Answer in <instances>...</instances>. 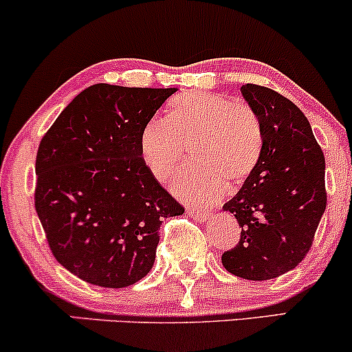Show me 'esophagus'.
<instances>
[{"mask_svg": "<svg viewBox=\"0 0 352 352\" xmlns=\"http://www.w3.org/2000/svg\"><path fill=\"white\" fill-rule=\"evenodd\" d=\"M188 215L192 218H197V220H200V221H207L213 217L212 213H208V212H195V210H190Z\"/></svg>", "mask_w": 352, "mask_h": 352, "instance_id": "esophagus-1", "label": "esophagus"}]
</instances>
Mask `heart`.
Segmentation results:
<instances>
[{
  "label": "heart",
  "instance_id": "heart-1",
  "mask_svg": "<svg viewBox=\"0 0 352 352\" xmlns=\"http://www.w3.org/2000/svg\"><path fill=\"white\" fill-rule=\"evenodd\" d=\"M195 140L170 188L192 205L215 204L227 192V179L241 182L256 167L261 125L248 104L223 94L188 91L168 106L167 119L153 117L140 134V157L157 180L170 175L182 157V144Z\"/></svg>",
  "mask_w": 352,
  "mask_h": 352
}]
</instances>
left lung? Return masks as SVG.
I'll list each match as a JSON object with an SVG mask.
<instances>
[{
	"mask_svg": "<svg viewBox=\"0 0 352 352\" xmlns=\"http://www.w3.org/2000/svg\"><path fill=\"white\" fill-rule=\"evenodd\" d=\"M240 91L260 120L261 152L243 187L223 205L241 236L221 263L243 280L265 281L296 268L313 245L326 210L324 155L292 100L256 84Z\"/></svg>",
	"mask_w": 352,
	"mask_h": 352,
	"instance_id": "1",
	"label": "left lung"
}]
</instances>
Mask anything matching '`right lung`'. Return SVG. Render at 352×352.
<instances>
[{"label": "right lung", "instance_id": "add662e5", "mask_svg": "<svg viewBox=\"0 0 352 352\" xmlns=\"http://www.w3.org/2000/svg\"><path fill=\"white\" fill-rule=\"evenodd\" d=\"M175 87L94 84L67 104L36 155L34 205L56 260L102 288L152 270L164 218L184 213L140 157V134Z\"/></svg>", "mask_w": 352, "mask_h": 352}]
</instances>
